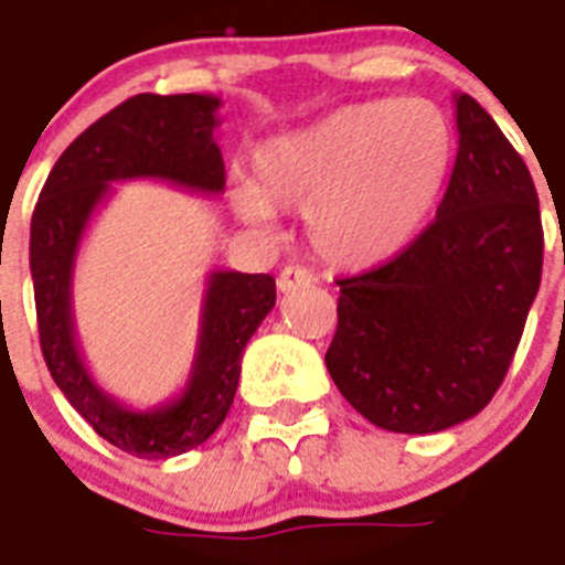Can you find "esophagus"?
<instances>
[{
    "instance_id": "1",
    "label": "esophagus",
    "mask_w": 565,
    "mask_h": 565,
    "mask_svg": "<svg viewBox=\"0 0 565 565\" xmlns=\"http://www.w3.org/2000/svg\"><path fill=\"white\" fill-rule=\"evenodd\" d=\"M312 284V276H309L303 267H284L281 276H278L276 287L278 292H295V289H301V287H309Z\"/></svg>"
}]
</instances>
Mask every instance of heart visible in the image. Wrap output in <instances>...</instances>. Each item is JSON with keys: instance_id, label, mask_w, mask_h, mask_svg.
Returning a JSON list of instances; mask_svg holds the SVG:
<instances>
[{"instance_id": "1", "label": "heart", "mask_w": 565, "mask_h": 565, "mask_svg": "<svg viewBox=\"0 0 565 565\" xmlns=\"http://www.w3.org/2000/svg\"><path fill=\"white\" fill-rule=\"evenodd\" d=\"M450 157V126L428 100L343 106L264 140L253 154V185L236 191V211L253 225H267L273 207L307 211L309 242L329 264L377 267L425 227Z\"/></svg>"}]
</instances>
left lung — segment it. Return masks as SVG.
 <instances>
[{
	"label": "left lung",
	"instance_id": "left-lung-1",
	"mask_svg": "<svg viewBox=\"0 0 565 565\" xmlns=\"http://www.w3.org/2000/svg\"><path fill=\"white\" fill-rule=\"evenodd\" d=\"M436 220L399 256L340 278L327 369L371 425L439 434L504 383L541 287L543 227L526 162L470 95Z\"/></svg>",
	"mask_w": 565,
	"mask_h": 565
}]
</instances>
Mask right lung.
Segmentation results:
<instances>
[{
  "label": "right lung",
  "mask_w": 565,
  "mask_h": 565,
  "mask_svg": "<svg viewBox=\"0 0 565 565\" xmlns=\"http://www.w3.org/2000/svg\"><path fill=\"white\" fill-rule=\"evenodd\" d=\"M216 95H135L78 135L50 171L30 222V276L42 354L61 394L98 436L137 459H171L200 447L225 422L242 352L276 307V278L216 270L207 276L191 377L177 399L135 411L106 394L81 358L73 320V267L81 238L111 182L162 180L196 194L225 191L213 140Z\"/></svg>",
  "instance_id": "right-lung-1"
}]
</instances>
